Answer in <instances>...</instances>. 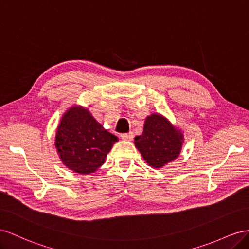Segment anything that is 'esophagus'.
Returning a JSON list of instances; mask_svg holds the SVG:
<instances>
[{
  "label": "esophagus",
  "mask_w": 249,
  "mask_h": 249,
  "mask_svg": "<svg viewBox=\"0 0 249 249\" xmlns=\"http://www.w3.org/2000/svg\"><path fill=\"white\" fill-rule=\"evenodd\" d=\"M120 137H122L123 140H125V141H131L134 137V135L132 132H129V133H125V134H122L120 135Z\"/></svg>",
  "instance_id": "34e87169"
}]
</instances>
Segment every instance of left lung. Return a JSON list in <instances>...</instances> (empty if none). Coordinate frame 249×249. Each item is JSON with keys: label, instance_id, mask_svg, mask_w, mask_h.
<instances>
[{"label": "left lung", "instance_id": "1", "mask_svg": "<svg viewBox=\"0 0 249 249\" xmlns=\"http://www.w3.org/2000/svg\"><path fill=\"white\" fill-rule=\"evenodd\" d=\"M135 146L144 161L154 168H162L175 161L184 144V134L159 113H153L144 120L143 132L134 139Z\"/></svg>", "mask_w": 249, "mask_h": 249}]
</instances>
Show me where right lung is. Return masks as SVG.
Masks as SVG:
<instances>
[{"label":"right lung","instance_id":"1","mask_svg":"<svg viewBox=\"0 0 249 249\" xmlns=\"http://www.w3.org/2000/svg\"><path fill=\"white\" fill-rule=\"evenodd\" d=\"M118 138L96 122L87 108L71 106L56 130L55 146L63 165L80 175H90L105 163Z\"/></svg>","mask_w":249,"mask_h":249}]
</instances>
